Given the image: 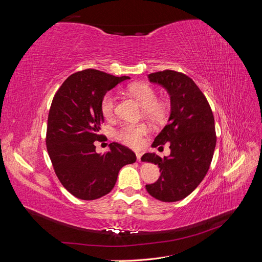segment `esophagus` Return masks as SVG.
Here are the masks:
<instances>
[{
  "instance_id": "obj_1",
  "label": "esophagus",
  "mask_w": 262,
  "mask_h": 262,
  "mask_svg": "<svg viewBox=\"0 0 262 262\" xmlns=\"http://www.w3.org/2000/svg\"><path fill=\"white\" fill-rule=\"evenodd\" d=\"M141 157H142V153H141V152H137V158H138V162H141Z\"/></svg>"
}]
</instances>
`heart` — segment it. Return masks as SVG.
Masks as SVG:
<instances>
[{
	"instance_id": "1",
	"label": "heart",
	"mask_w": 262,
	"mask_h": 262,
	"mask_svg": "<svg viewBox=\"0 0 262 262\" xmlns=\"http://www.w3.org/2000/svg\"><path fill=\"white\" fill-rule=\"evenodd\" d=\"M130 93L143 105L144 115L153 121H162L166 115V107L163 102L157 101V94L152 86L144 83L133 84L129 87ZM101 114L106 118H112L116 113V97L113 93L104 95L100 101ZM148 132V126L144 123L124 124L118 132V139L124 144L138 147L143 142Z\"/></svg>"
}]
</instances>
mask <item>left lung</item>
Returning a JSON list of instances; mask_svg holds the SVG:
<instances>
[{
  "mask_svg": "<svg viewBox=\"0 0 262 262\" xmlns=\"http://www.w3.org/2000/svg\"><path fill=\"white\" fill-rule=\"evenodd\" d=\"M147 77L169 94L168 123L152 146L162 147L168 142L170 154L163 158L156 153L142 156V162L158 165L161 172L146 190L157 200L176 202L191 193L209 170L216 144L214 117L207 98L189 76L166 70Z\"/></svg>",
  "mask_w": 262,
  "mask_h": 262,
  "instance_id": "8db88e82",
  "label": "left lung"
}]
</instances>
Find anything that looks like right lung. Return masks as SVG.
<instances>
[{"label":"right lung","mask_w":262,"mask_h":262,"mask_svg":"<svg viewBox=\"0 0 262 262\" xmlns=\"http://www.w3.org/2000/svg\"><path fill=\"white\" fill-rule=\"evenodd\" d=\"M129 76H114L84 70L69 76L54 95L47 126V149L55 173L68 191L81 200H95L112 191L119 170L137 156L116 142L105 154L96 153L95 141L104 115V95Z\"/></svg>","instance_id":"obj_1"}]
</instances>
